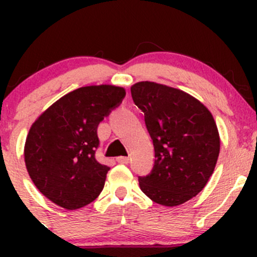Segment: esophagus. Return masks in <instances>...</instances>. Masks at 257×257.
Here are the masks:
<instances>
[{
    "label": "esophagus",
    "mask_w": 257,
    "mask_h": 257,
    "mask_svg": "<svg viewBox=\"0 0 257 257\" xmlns=\"http://www.w3.org/2000/svg\"><path fill=\"white\" fill-rule=\"evenodd\" d=\"M129 157H118L116 158V162L120 163V164H128L129 163Z\"/></svg>",
    "instance_id": "1"
}]
</instances>
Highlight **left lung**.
Instances as JSON below:
<instances>
[{"instance_id": "left-lung-1", "label": "left lung", "mask_w": 257, "mask_h": 257, "mask_svg": "<svg viewBox=\"0 0 257 257\" xmlns=\"http://www.w3.org/2000/svg\"><path fill=\"white\" fill-rule=\"evenodd\" d=\"M153 139L152 173L139 177L142 191L154 203L177 206L198 195L214 173L220 137L212 114L196 98L155 82L132 85Z\"/></svg>"}]
</instances>
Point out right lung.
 <instances>
[{
  "mask_svg": "<svg viewBox=\"0 0 257 257\" xmlns=\"http://www.w3.org/2000/svg\"><path fill=\"white\" fill-rule=\"evenodd\" d=\"M125 89L88 85L69 92L31 125L25 163L36 188L67 210L88 205L104 188L107 165L95 159L98 124L118 107Z\"/></svg>",
  "mask_w": 257,
  "mask_h": 257,
  "instance_id": "1",
  "label": "right lung"
}]
</instances>
